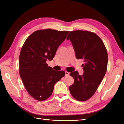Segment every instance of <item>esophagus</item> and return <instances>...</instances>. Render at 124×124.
<instances>
[{
    "label": "esophagus",
    "mask_w": 124,
    "mask_h": 124,
    "mask_svg": "<svg viewBox=\"0 0 124 124\" xmlns=\"http://www.w3.org/2000/svg\"><path fill=\"white\" fill-rule=\"evenodd\" d=\"M69 74H70V73L69 72H67V71L65 72V76H66V77H68V76L69 75Z\"/></svg>",
    "instance_id": "obj_1"
}]
</instances>
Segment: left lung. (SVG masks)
<instances>
[{"label": "left lung", "instance_id": "1", "mask_svg": "<svg viewBox=\"0 0 124 124\" xmlns=\"http://www.w3.org/2000/svg\"><path fill=\"white\" fill-rule=\"evenodd\" d=\"M73 44L76 58L83 59L84 71L82 75L78 71L70 73L74 80L69 90L76 100L84 101L93 96L107 71L108 55L101 38L93 32L83 30L70 31L67 40Z\"/></svg>", "mask_w": 124, "mask_h": 124}]
</instances>
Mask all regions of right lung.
<instances>
[{
    "instance_id": "1",
    "label": "right lung",
    "mask_w": 124,
    "mask_h": 124,
    "mask_svg": "<svg viewBox=\"0 0 124 124\" xmlns=\"http://www.w3.org/2000/svg\"><path fill=\"white\" fill-rule=\"evenodd\" d=\"M69 31L39 30L30 34L22 46L19 56V74L28 93L42 101L52 95L54 86L64 77V71H55L47 65L65 39Z\"/></svg>"
}]
</instances>
